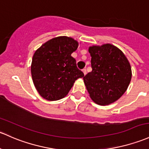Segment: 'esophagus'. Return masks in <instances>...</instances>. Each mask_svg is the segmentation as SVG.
<instances>
[{
  "instance_id": "esophagus-1",
  "label": "esophagus",
  "mask_w": 149,
  "mask_h": 149,
  "mask_svg": "<svg viewBox=\"0 0 149 149\" xmlns=\"http://www.w3.org/2000/svg\"><path fill=\"white\" fill-rule=\"evenodd\" d=\"M82 71H83V73H84V76H86V69H85V68H84V69L82 70Z\"/></svg>"
}]
</instances>
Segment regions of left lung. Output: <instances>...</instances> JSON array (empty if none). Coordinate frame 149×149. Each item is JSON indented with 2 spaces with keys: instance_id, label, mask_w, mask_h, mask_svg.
<instances>
[{
  "instance_id": "obj_1",
  "label": "left lung",
  "mask_w": 149,
  "mask_h": 149,
  "mask_svg": "<svg viewBox=\"0 0 149 149\" xmlns=\"http://www.w3.org/2000/svg\"><path fill=\"white\" fill-rule=\"evenodd\" d=\"M92 71L84 77L91 98L106 106L118 100L126 91L132 76L130 63L124 54L110 43L88 48Z\"/></svg>"
}]
</instances>
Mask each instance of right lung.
Returning a JSON list of instances; mask_svg holds the SVG:
<instances>
[{"instance_id":"obj_1","label":"right lung","mask_w":149,"mask_h":149,"mask_svg":"<svg viewBox=\"0 0 149 149\" xmlns=\"http://www.w3.org/2000/svg\"><path fill=\"white\" fill-rule=\"evenodd\" d=\"M79 42L68 36L54 38L34 53L31 70L33 82L40 96L57 101L68 95L73 84L84 73L71 56Z\"/></svg>"}]
</instances>
